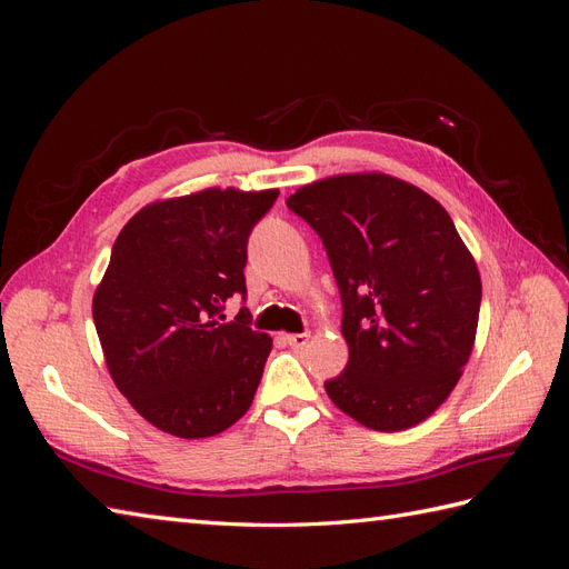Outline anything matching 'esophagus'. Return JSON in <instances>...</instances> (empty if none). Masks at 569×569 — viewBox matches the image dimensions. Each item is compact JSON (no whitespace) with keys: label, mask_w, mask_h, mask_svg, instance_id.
Here are the masks:
<instances>
[{"label":"esophagus","mask_w":569,"mask_h":569,"mask_svg":"<svg viewBox=\"0 0 569 569\" xmlns=\"http://www.w3.org/2000/svg\"><path fill=\"white\" fill-rule=\"evenodd\" d=\"M308 339H311V335L308 332H297V335H284V341L289 343L291 349H301L308 343Z\"/></svg>","instance_id":"obj_1"}]
</instances>
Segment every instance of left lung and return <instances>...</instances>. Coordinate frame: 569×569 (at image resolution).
Listing matches in <instances>:
<instances>
[{"label": "left lung", "mask_w": 569, "mask_h": 569, "mask_svg": "<svg viewBox=\"0 0 569 569\" xmlns=\"http://www.w3.org/2000/svg\"><path fill=\"white\" fill-rule=\"evenodd\" d=\"M287 206L320 234L341 295L349 363L327 396L377 432L420 425L456 389L479 322V270L451 216L385 173L322 178Z\"/></svg>", "instance_id": "left-lung-1"}]
</instances>
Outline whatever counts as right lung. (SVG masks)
Returning a JSON list of instances; mask_svg holds the SVG:
<instances>
[{
  "label": "right lung",
  "mask_w": 569,
  "mask_h": 569,
  "mask_svg": "<svg viewBox=\"0 0 569 569\" xmlns=\"http://www.w3.org/2000/svg\"><path fill=\"white\" fill-rule=\"evenodd\" d=\"M280 189L209 187L137 211L116 237L92 316L111 380L166 435L206 439L249 410L272 339L249 311L247 239Z\"/></svg>",
  "instance_id": "right-lung-1"
}]
</instances>
